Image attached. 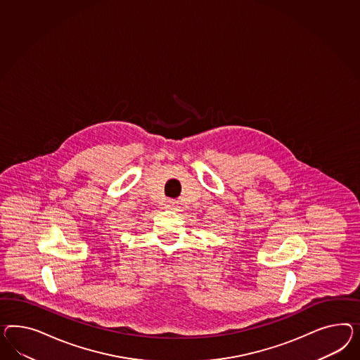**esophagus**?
Listing matches in <instances>:
<instances>
[{"instance_id": "1", "label": "esophagus", "mask_w": 360, "mask_h": 360, "mask_svg": "<svg viewBox=\"0 0 360 360\" xmlns=\"http://www.w3.org/2000/svg\"><path fill=\"white\" fill-rule=\"evenodd\" d=\"M166 208H169V210H175V208H176V203H175L174 200H167V203H166Z\"/></svg>"}]
</instances>
